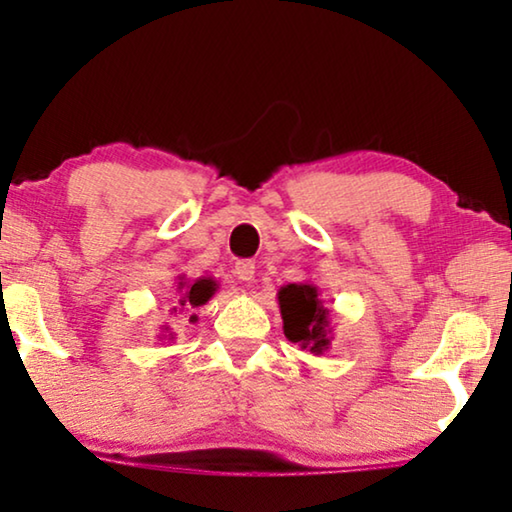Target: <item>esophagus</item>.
Masks as SVG:
<instances>
[{
    "label": "esophagus",
    "instance_id": "34e87169",
    "mask_svg": "<svg viewBox=\"0 0 512 512\" xmlns=\"http://www.w3.org/2000/svg\"><path fill=\"white\" fill-rule=\"evenodd\" d=\"M235 275H237L239 282L250 284V282H253V277H255V264L248 262V259H246V262H237Z\"/></svg>",
    "mask_w": 512,
    "mask_h": 512
}]
</instances>
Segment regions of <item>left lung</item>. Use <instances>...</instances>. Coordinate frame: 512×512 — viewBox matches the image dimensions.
<instances>
[{
    "label": "left lung",
    "instance_id": "1",
    "mask_svg": "<svg viewBox=\"0 0 512 512\" xmlns=\"http://www.w3.org/2000/svg\"><path fill=\"white\" fill-rule=\"evenodd\" d=\"M277 302H280L284 336L291 343L300 345V350H307L316 357L332 348L334 327L329 320V309L325 307V300H320V291L314 282L280 287Z\"/></svg>",
    "mask_w": 512,
    "mask_h": 512
}]
</instances>
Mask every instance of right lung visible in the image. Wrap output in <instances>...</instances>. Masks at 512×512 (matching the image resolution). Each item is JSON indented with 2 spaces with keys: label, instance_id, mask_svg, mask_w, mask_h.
<instances>
[{
  "label": "right lung",
  "instance_id": "1",
  "mask_svg": "<svg viewBox=\"0 0 512 512\" xmlns=\"http://www.w3.org/2000/svg\"><path fill=\"white\" fill-rule=\"evenodd\" d=\"M176 298H173V307L169 309L171 314H187L189 323H194L196 314L194 309L205 305L207 300H210L216 289H219V284H216L214 277H196L194 282L185 280V275H178L176 277ZM176 339V334L171 332L169 325H162L160 327V334H158V341H173Z\"/></svg>",
  "mask_w": 512,
  "mask_h": 512
}]
</instances>
